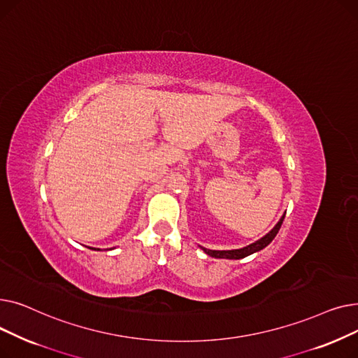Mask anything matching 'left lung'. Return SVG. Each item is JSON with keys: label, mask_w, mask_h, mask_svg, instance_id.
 <instances>
[{"label": "left lung", "mask_w": 358, "mask_h": 358, "mask_svg": "<svg viewBox=\"0 0 358 358\" xmlns=\"http://www.w3.org/2000/svg\"><path fill=\"white\" fill-rule=\"evenodd\" d=\"M285 216H286V213L281 216V219L277 222V224L275 227L266 235V236H262L261 239H258V241H255L254 243H251V245H248V247H243V248H239V250H231V251H213V250H206V248H203L201 247V250L208 254V255H210V257H213V258H227V259H241V258H245V257H248V255H251V254H254V252H257V251H261L262 248H266L268 243L275 238V235L278 234V231H280V228H281V223H283V220H285Z\"/></svg>", "instance_id": "left-lung-1"}]
</instances>
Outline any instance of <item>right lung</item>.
Instances as JSON below:
<instances>
[{
	"label": "right lung",
	"mask_w": 358,
	"mask_h": 358,
	"mask_svg": "<svg viewBox=\"0 0 358 358\" xmlns=\"http://www.w3.org/2000/svg\"><path fill=\"white\" fill-rule=\"evenodd\" d=\"M91 250H92V248H91Z\"/></svg>",
	"instance_id": "add662e5"
}]
</instances>
